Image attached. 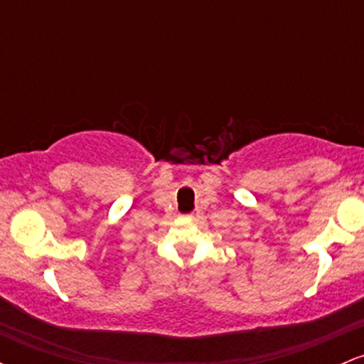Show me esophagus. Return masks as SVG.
<instances>
[{
    "label": "esophagus",
    "instance_id": "1",
    "mask_svg": "<svg viewBox=\"0 0 364 364\" xmlns=\"http://www.w3.org/2000/svg\"><path fill=\"white\" fill-rule=\"evenodd\" d=\"M185 217H188V219H196V217H200V210H193V212H190V214H186Z\"/></svg>",
    "mask_w": 364,
    "mask_h": 364
}]
</instances>
